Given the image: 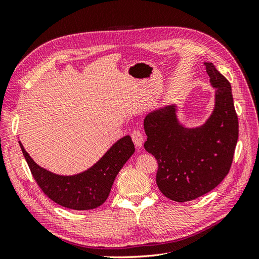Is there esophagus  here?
Masks as SVG:
<instances>
[{
	"instance_id": "1",
	"label": "esophagus",
	"mask_w": 259,
	"mask_h": 259,
	"mask_svg": "<svg viewBox=\"0 0 259 259\" xmlns=\"http://www.w3.org/2000/svg\"><path fill=\"white\" fill-rule=\"evenodd\" d=\"M132 139H133V142H134L136 148L140 149V148L143 147V145H144V136H143V134L139 131H134V132H133Z\"/></svg>"
}]
</instances>
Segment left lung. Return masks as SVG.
Listing matches in <instances>:
<instances>
[{
  "label": "left lung",
  "mask_w": 259,
  "mask_h": 259,
  "mask_svg": "<svg viewBox=\"0 0 259 259\" xmlns=\"http://www.w3.org/2000/svg\"><path fill=\"white\" fill-rule=\"evenodd\" d=\"M205 66L215 93L213 111L204 123L186 126L178 117L177 103L149 112L144 121L145 149L159 164L156 185L176 202L202 197L223 182L239 137L231 85L211 62Z\"/></svg>",
  "instance_id": "1"
}]
</instances>
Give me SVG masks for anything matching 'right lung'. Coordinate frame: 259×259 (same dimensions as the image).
I'll use <instances>...</instances> for the list:
<instances>
[{"label": "right lung", "instance_id": "right-lung-1", "mask_svg": "<svg viewBox=\"0 0 259 259\" xmlns=\"http://www.w3.org/2000/svg\"><path fill=\"white\" fill-rule=\"evenodd\" d=\"M19 146L43 192L57 204L75 210L93 209L104 204L116 175L135 152L132 138L126 135L116 140L90 168L73 175H60L38 165L21 142Z\"/></svg>", "mask_w": 259, "mask_h": 259}]
</instances>
